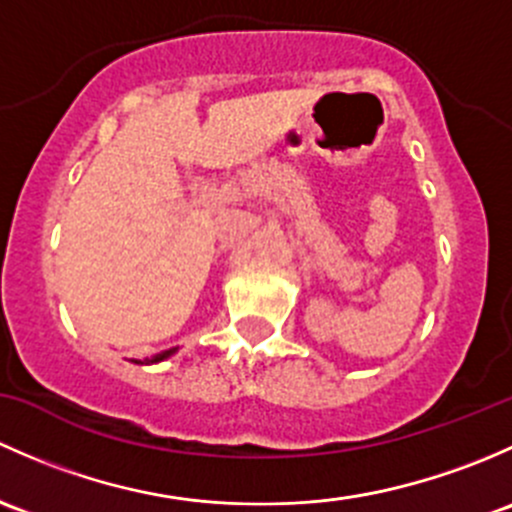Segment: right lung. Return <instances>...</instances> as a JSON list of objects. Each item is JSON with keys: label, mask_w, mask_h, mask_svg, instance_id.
Here are the masks:
<instances>
[{"label": "right lung", "mask_w": 512, "mask_h": 512, "mask_svg": "<svg viewBox=\"0 0 512 512\" xmlns=\"http://www.w3.org/2000/svg\"><path fill=\"white\" fill-rule=\"evenodd\" d=\"M170 355V352H165V355H160V357H155V360H145V362H157V360H162V357H167Z\"/></svg>", "instance_id": "add662e5"}]
</instances>
